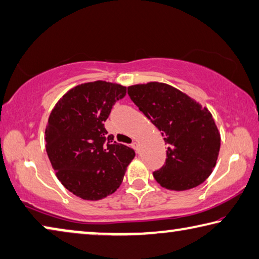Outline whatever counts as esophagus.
<instances>
[{
  "label": "esophagus",
  "instance_id": "1",
  "mask_svg": "<svg viewBox=\"0 0 259 259\" xmlns=\"http://www.w3.org/2000/svg\"><path fill=\"white\" fill-rule=\"evenodd\" d=\"M132 147H133V149L135 150V152H139V143L138 142H133Z\"/></svg>",
  "mask_w": 259,
  "mask_h": 259
}]
</instances>
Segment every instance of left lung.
I'll return each instance as SVG.
<instances>
[{
	"mask_svg": "<svg viewBox=\"0 0 259 259\" xmlns=\"http://www.w3.org/2000/svg\"><path fill=\"white\" fill-rule=\"evenodd\" d=\"M127 92L167 146L166 163L154 172L156 181L176 192L203 184L212 173L220 149V133L209 109L164 82L132 84Z\"/></svg>",
	"mask_w": 259,
	"mask_h": 259,
	"instance_id": "obj_1",
	"label": "left lung"
}]
</instances>
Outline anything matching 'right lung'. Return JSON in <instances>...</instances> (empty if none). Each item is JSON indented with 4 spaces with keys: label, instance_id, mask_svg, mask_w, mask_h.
I'll use <instances>...</instances> for the list:
<instances>
[{
    "label": "right lung",
    "instance_id": "right-lung-1",
    "mask_svg": "<svg viewBox=\"0 0 259 259\" xmlns=\"http://www.w3.org/2000/svg\"><path fill=\"white\" fill-rule=\"evenodd\" d=\"M125 95L119 83H80L49 114L45 137L49 160L62 185L82 200L99 201L116 192L134 158V150L112 142L103 124Z\"/></svg>",
    "mask_w": 259,
    "mask_h": 259
}]
</instances>
